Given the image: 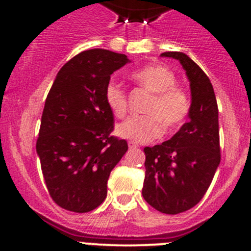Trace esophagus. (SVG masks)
<instances>
[{
	"label": "esophagus",
	"mask_w": 251,
	"mask_h": 251,
	"mask_svg": "<svg viewBox=\"0 0 251 251\" xmlns=\"http://www.w3.org/2000/svg\"><path fill=\"white\" fill-rule=\"evenodd\" d=\"M137 147H138V144L136 143V142H133V141L128 142V148L130 149H135V148H137Z\"/></svg>",
	"instance_id": "1"
}]
</instances>
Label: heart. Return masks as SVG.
I'll use <instances>...</instances> for the list:
<instances>
[{
    "label": "heart",
    "instance_id": "b5f03b06",
    "mask_svg": "<svg viewBox=\"0 0 251 251\" xmlns=\"http://www.w3.org/2000/svg\"><path fill=\"white\" fill-rule=\"evenodd\" d=\"M130 78L140 87L151 93L147 100L143 115L130 116L116 126V133L121 137L147 143L160 137L166 128L181 125L191 111L188 92L176 85V76L169 68L151 64L133 70ZM107 107L116 118H124L127 113V95L114 81H109L104 90Z\"/></svg>",
    "mask_w": 251,
    "mask_h": 251
}]
</instances>
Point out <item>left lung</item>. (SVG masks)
Wrapping results in <instances>:
<instances>
[{"mask_svg":"<svg viewBox=\"0 0 251 251\" xmlns=\"http://www.w3.org/2000/svg\"><path fill=\"white\" fill-rule=\"evenodd\" d=\"M179 60L191 82L189 121L171 140L146 147L142 196L163 214L176 215L196 206L210 187L221 160L219 109L210 78L182 52H164Z\"/></svg>","mask_w":251,"mask_h":251,"instance_id":"left-lung-1","label":"left lung"}]
</instances>
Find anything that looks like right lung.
I'll use <instances>...</instances> for the list:
<instances>
[{"label":"right lung","instance_id":"right-lung-1","mask_svg":"<svg viewBox=\"0 0 251 251\" xmlns=\"http://www.w3.org/2000/svg\"><path fill=\"white\" fill-rule=\"evenodd\" d=\"M128 62L125 54L95 48L65 63L48 92L36 142L50 198L73 212L104 201L107 182L128 146L111 136L114 114L104 90L110 75Z\"/></svg>","mask_w":251,"mask_h":251}]
</instances>
